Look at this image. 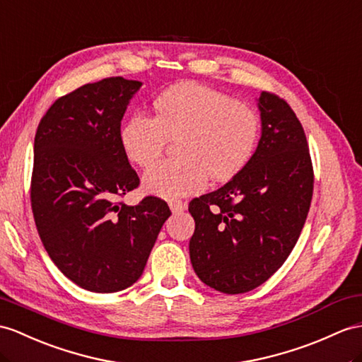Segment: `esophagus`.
<instances>
[{
    "label": "esophagus",
    "instance_id": "obj_1",
    "mask_svg": "<svg viewBox=\"0 0 362 362\" xmlns=\"http://www.w3.org/2000/svg\"><path fill=\"white\" fill-rule=\"evenodd\" d=\"M169 207L173 214H181V211L186 209V202H182L180 199H172L169 201Z\"/></svg>",
    "mask_w": 362,
    "mask_h": 362
}]
</instances>
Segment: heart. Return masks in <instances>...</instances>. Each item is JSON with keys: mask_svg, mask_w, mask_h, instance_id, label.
Wrapping results in <instances>:
<instances>
[{"mask_svg": "<svg viewBox=\"0 0 362 362\" xmlns=\"http://www.w3.org/2000/svg\"><path fill=\"white\" fill-rule=\"evenodd\" d=\"M259 119L250 107L197 83L169 87L153 101V118L135 113L119 130V144L130 163L148 167L161 158L169 139L176 160L143 176L153 197L180 198L204 190L207 178L228 181L253 156Z\"/></svg>", "mask_w": 362, "mask_h": 362, "instance_id": "b5f03b06", "label": "heart"}]
</instances>
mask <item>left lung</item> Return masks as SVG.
<instances>
[{"label": "left lung", "instance_id": "8db88e82", "mask_svg": "<svg viewBox=\"0 0 362 362\" xmlns=\"http://www.w3.org/2000/svg\"><path fill=\"white\" fill-rule=\"evenodd\" d=\"M257 103L261 138L250 161L223 187L189 204L193 270L227 295L250 292L283 266L313 193L310 153L295 112L267 92Z\"/></svg>", "mask_w": 362, "mask_h": 362}]
</instances>
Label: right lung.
<instances>
[{"label": "right lung", "mask_w": 362, "mask_h": 362, "mask_svg": "<svg viewBox=\"0 0 362 362\" xmlns=\"http://www.w3.org/2000/svg\"><path fill=\"white\" fill-rule=\"evenodd\" d=\"M141 86L115 76L79 87L50 105L35 135V224L57 267L89 292L113 293L136 283L172 215L155 197L136 206L117 202L139 184L119 130Z\"/></svg>", "instance_id": "right-lung-1"}]
</instances>
